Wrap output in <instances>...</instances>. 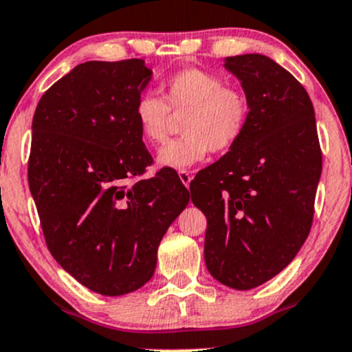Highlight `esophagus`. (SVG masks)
I'll list each match as a JSON object with an SVG mask.
<instances>
[{"mask_svg": "<svg viewBox=\"0 0 352 352\" xmlns=\"http://www.w3.org/2000/svg\"><path fill=\"white\" fill-rule=\"evenodd\" d=\"M179 177H180L182 184H184L187 188H190V182H192V173H190L188 170H180L179 172Z\"/></svg>", "mask_w": 352, "mask_h": 352, "instance_id": "34e87169", "label": "esophagus"}]
</instances>
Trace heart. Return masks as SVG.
I'll use <instances>...</instances> for the list:
<instances>
[{
  "label": "heart",
  "instance_id": "b5f03b06",
  "mask_svg": "<svg viewBox=\"0 0 352 352\" xmlns=\"http://www.w3.org/2000/svg\"><path fill=\"white\" fill-rule=\"evenodd\" d=\"M164 100L152 91L141 93L134 116L147 144L157 146L167 135L172 113H187L182 121L185 135L157 152L160 167L185 170L201 162L210 149L230 151L243 135L249 103L243 91L224 87L221 77L201 69H184L162 83Z\"/></svg>",
  "mask_w": 352,
  "mask_h": 352
}]
</instances>
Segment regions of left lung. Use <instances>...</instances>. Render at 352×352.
Wrapping results in <instances>:
<instances>
[{"label": "left lung", "instance_id": "8db88e82", "mask_svg": "<svg viewBox=\"0 0 352 352\" xmlns=\"http://www.w3.org/2000/svg\"><path fill=\"white\" fill-rule=\"evenodd\" d=\"M249 120L239 141L190 184L205 213V264L223 285L251 290L294 261L321 177L315 109L290 72L261 54L226 57Z\"/></svg>", "mask_w": 352, "mask_h": 352}]
</instances>
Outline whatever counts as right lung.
I'll list each match as a JSON object with an SVG mask.
<instances>
[{"label":"right lung","instance_id":"1","mask_svg":"<svg viewBox=\"0 0 352 352\" xmlns=\"http://www.w3.org/2000/svg\"><path fill=\"white\" fill-rule=\"evenodd\" d=\"M151 80L141 58L85 62L34 113L29 188L49 251L107 297L151 280L160 241L190 201L172 172L128 184L152 162L134 116Z\"/></svg>","mask_w":352,"mask_h":352}]
</instances>
